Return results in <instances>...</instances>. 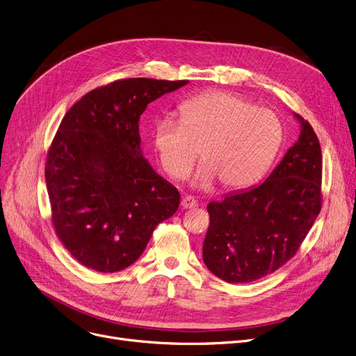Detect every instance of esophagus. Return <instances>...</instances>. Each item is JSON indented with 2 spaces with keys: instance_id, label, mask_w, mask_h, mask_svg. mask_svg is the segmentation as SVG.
<instances>
[{
  "instance_id": "obj_1",
  "label": "esophagus",
  "mask_w": 356,
  "mask_h": 356,
  "mask_svg": "<svg viewBox=\"0 0 356 356\" xmlns=\"http://www.w3.org/2000/svg\"><path fill=\"white\" fill-rule=\"evenodd\" d=\"M197 205H198L197 200L194 197H191V195H184L182 200H181V207L185 208V210H186V208H194Z\"/></svg>"
}]
</instances>
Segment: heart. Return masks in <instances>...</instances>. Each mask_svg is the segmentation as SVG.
Returning a JSON list of instances; mask_svg holds the SVG:
<instances>
[{
    "label": "heart",
    "mask_w": 356,
    "mask_h": 356,
    "mask_svg": "<svg viewBox=\"0 0 356 356\" xmlns=\"http://www.w3.org/2000/svg\"><path fill=\"white\" fill-rule=\"evenodd\" d=\"M179 120L161 118L154 124V146L162 170L182 179L200 163L193 185L240 188L256 181L273 162L283 139L276 115L238 96L211 92L185 100Z\"/></svg>",
    "instance_id": "heart-1"
}]
</instances>
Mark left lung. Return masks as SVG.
<instances>
[{
    "label": "left lung",
    "mask_w": 356,
    "mask_h": 356,
    "mask_svg": "<svg viewBox=\"0 0 356 356\" xmlns=\"http://www.w3.org/2000/svg\"><path fill=\"white\" fill-rule=\"evenodd\" d=\"M300 135L263 184L207 205L202 259L228 283H250L293 257L321 213L322 151L298 113Z\"/></svg>",
    "instance_id": "8db88e82"
}]
</instances>
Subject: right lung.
<instances>
[{"instance_id": "obj_1", "label": "right lung", "mask_w": 356, "mask_h": 356, "mask_svg": "<svg viewBox=\"0 0 356 356\" xmlns=\"http://www.w3.org/2000/svg\"><path fill=\"white\" fill-rule=\"evenodd\" d=\"M188 80L123 79L69 109L46 162L56 234L83 266L115 273L134 264L155 227L175 214L177 188L142 155L139 118Z\"/></svg>"}]
</instances>
